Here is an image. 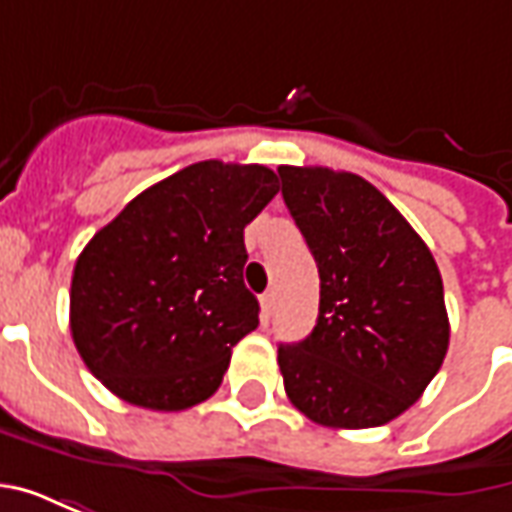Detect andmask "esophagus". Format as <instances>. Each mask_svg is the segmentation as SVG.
Listing matches in <instances>:
<instances>
[{"label":"esophagus","mask_w":512,"mask_h":512,"mask_svg":"<svg viewBox=\"0 0 512 512\" xmlns=\"http://www.w3.org/2000/svg\"><path fill=\"white\" fill-rule=\"evenodd\" d=\"M271 312H274V293H263L260 296V318H263V323H268Z\"/></svg>","instance_id":"34e87169"}]
</instances>
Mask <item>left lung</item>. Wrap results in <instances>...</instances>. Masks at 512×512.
I'll return each mask as SVG.
<instances>
[{"instance_id":"8db88e82","label":"left lung","mask_w":512,"mask_h":512,"mask_svg":"<svg viewBox=\"0 0 512 512\" xmlns=\"http://www.w3.org/2000/svg\"><path fill=\"white\" fill-rule=\"evenodd\" d=\"M282 197L321 277L312 334L279 345L290 403L323 428H378L439 373L450 321L436 260L354 172L279 167Z\"/></svg>"}]
</instances>
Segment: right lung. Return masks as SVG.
<instances>
[{"instance_id": "obj_1", "label": "right lung", "mask_w": 512, "mask_h": 512, "mask_svg": "<svg viewBox=\"0 0 512 512\" xmlns=\"http://www.w3.org/2000/svg\"><path fill=\"white\" fill-rule=\"evenodd\" d=\"M277 191L268 167L211 158L136 194L93 235L73 268L71 334L109 392L183 411L219 389L260 312L244 227Z\"/></svg>"}]
</instances>
